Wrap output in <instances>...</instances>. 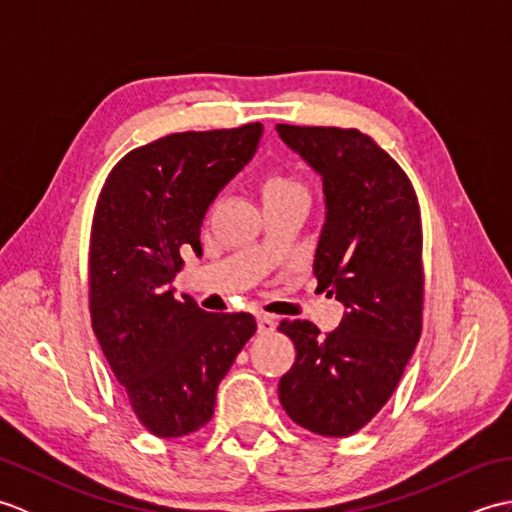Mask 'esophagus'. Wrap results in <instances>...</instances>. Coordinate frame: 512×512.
I'll return each instance as SVG.
<instances>
[{
	"instance_id": "esophagus-1",
	"label": "esophagus",
	"mask_w": 512,
	"mask_h": 512,
	"mask_svg": "<svg viewBox=\"0 0 512 512\" xmlns=\"http://www.w3.org/2000/svg\"><path fill=\"white\" fill-rule=\"evenodd\" d=\"M277 328V319L273 317V314H266V312H259L257 314V330L259 334H270L275 332Z\"/></svg>"
}]
</instances>
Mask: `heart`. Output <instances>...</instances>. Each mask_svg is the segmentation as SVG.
I'll return each instance as SVG.
<instances>
[{"label":"heart","mask_w":512,"mask_h":512,"mask_svg":"<svg viewBox=\"0 0 512 512\" xmlns=\"http://www.w3.org/2000/svg\"><path fill=\"white\" fill-rule=\"evenodd\" d=\"M262 191H264V200H266V198H275V195H286V193L306 191V189H303L301 182L286 176V173L273 171V173H268V176L264 178Z\"/></svg>","instance_id":"heart-1"}]
</instances>
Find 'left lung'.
Here are the masks:
<instances>
[{"mask_svg": "<svg viewBox=\"0 0 512 512\" xmlns=\"http://www.w3.org/2000/svg\"><path fill=\"white\" fill-rule=\"evenodd\" d=\"M277 132L323 178L328 211L314 277L345 306L328 334L310 321H281L297 358L279 380V400L299 427L347 438L385 407L422 334L418 195L405 169L361 129Z\"/></svg>", "mask_w": 512, "mask_h": 512, "instance_id": "8db88e82", "label": "left lung"}]
</instances>
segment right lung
I'll return each mask as SVG.
<instances>
[{
  "mask_svg": "<svg viewBox=\"0 0 512 512\" xmlns=\"http://www.w3.org/2000/svg\"><path fill=\"white\" fill-rule=\"evenodd\" d=\"M264 125L178 132L136 147L107 173L90 233V319L140 424L182 438L209 424L220 380L257 323L173 297L182 253L224 184L253 158Z\"/></svg>",
  "mask_w": 512,
  "mask_h": 512,
  "instance_id": "obj_1",
  "label": "right lung"
}]
</instances>
